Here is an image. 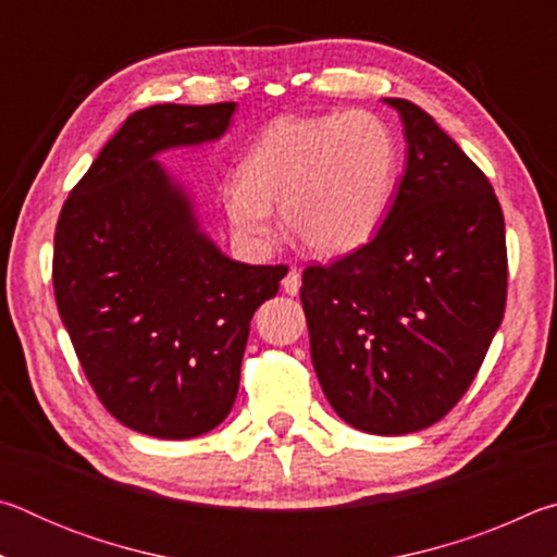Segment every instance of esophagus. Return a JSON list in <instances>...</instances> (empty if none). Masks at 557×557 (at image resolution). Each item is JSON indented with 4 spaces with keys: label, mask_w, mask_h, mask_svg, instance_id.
I'll return each instance as SVG.
<instances>
[{
    "label": "esophagus",
    "mask_w": 557,
    "mask_h": 557,
    "mask_svg": "<svg viewBox=\"0 0 557 557\" xmlns=\"http://www.w3.org/2000/svg\"><path fill=\"white\" fill-rule=\"evenodd\" d=\"M299 287H301V275L297 268H292L285 275V280H282V289H285L287 295H297Z\"/></svg>",
    "instance_id": "1"
}]
</instances>
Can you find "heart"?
I'll use <instances>...</instances> for the list:
<instances>
[{
    "instance_id": "b5f03b06",
    "label": "heart",
    "mask_w": 557,
    "mask_h": 557,
    "mask_svg": "<svg viewBox=\"0 0 557 557\" xmlns=\"http://www.w3.org/2000/svg\"><path fill=\"white\" fill-rule=\"evenodd\" d=\"M400 143L366 110L282 117L262 132L223 186L233 228L250 240L275 233L272 203L287 231L317 256H346L369 243L398 186Z\"/></svg>"
}]
</instances>
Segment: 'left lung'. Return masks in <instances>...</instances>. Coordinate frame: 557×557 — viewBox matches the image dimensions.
I'll return each mask as SVG.
<instances>
[{"mask_svg": "<svg viewBox=\"0 0 557 557\" xmlns=\"http://www.w3.org/2000/svg\"><path fill=\"white\" fill-rule=\"evenodd\" d=\"M400 112L408 166L375 238L301 272L312 363L338 418L425 430L482 369L506 309L504 213L486 174L425 110Z\"/></svg>", "mask_w": 557, "mask_h": 557, "instance_id": "1", "label": "left lung"}]
</instances>
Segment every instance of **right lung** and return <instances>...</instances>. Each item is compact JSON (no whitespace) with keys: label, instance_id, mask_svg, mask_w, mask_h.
<instances>
[{"label":"right lung","instance_id":"1","mask_svg":"<svg viewBox=\"0 0 557 557\" xmlns=\"http://www.w3.org/2000/svg\"><path fill=\"white\" fill-rule=\"evenodd\" d=\"M235 102L132 112L65 199L53 295L98 400L149 437L203 435L231 412L250 319L285 265L225 258L154 162L221 137Z\"/></svg>","mask_w":557,"mask_h":557}]
</instances>
